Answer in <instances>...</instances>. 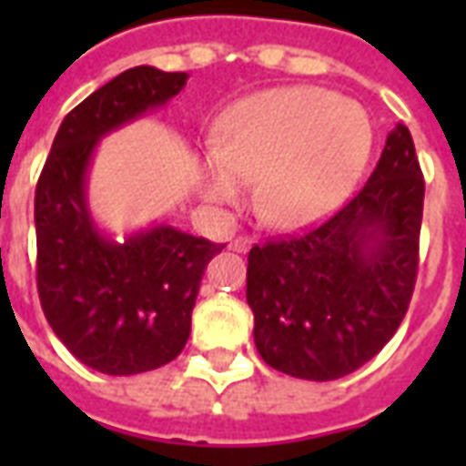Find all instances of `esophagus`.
<instances>
[{
    "label": "esophagus",
    "mask_w": 466,
    "mask_h": 466,
    "mask_svg": "<svg viewBox=\"0 0 466 466\" xmlns=\"http://www.w3.org/2000/svg\"><path fill=\"white\" fill-rule=\"evenodd\" d=\"M251 247H254V241L248 239V237H237V239L229 241V248H232V251H237V254H247Z\"/></svg>",
    "instance_id": "34e87169"
}]
</instances>
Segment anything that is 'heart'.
I'll list each match as a JSON object with an SVG mask.
<instances>
[{
	"mask_svg": "<svg viewBox=\"0 0 466 466\" xmlns=\"http://www.w3.org/2000/svg\"><path fill=\"white\" fill-rule=\"evenodd\" d=\"M375 130L368 113L336 91L298 84L258 91L227 113L205 149L200 188L215 205L254 208L276 229L324 219L360 181Z\"/></svg>",
	"mask_w": 466,
	"mask_h": 466,
	"instance_id": "heart-1",
	"label": "heart"
}]
</instances>
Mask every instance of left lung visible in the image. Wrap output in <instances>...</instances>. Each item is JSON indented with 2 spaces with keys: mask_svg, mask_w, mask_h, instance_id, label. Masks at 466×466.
<instances>
[{
  "mask_svg": "<svg viewBox=\"0 0 466 466\" xmlns=\"http://www.w3.org/2000/svg\"><path fill=\"white\" fill-rule=\"evenodd\" d=\"M423 193L411 133L399 123L365 188L331 219L248 251L254 343L270 368L329 382L382 350L411 302Z\"/></svg>",
  "mask_w": 466,
  "mask_h": 466,
  "instance_id": "left-lung-1",
  "label": "left lung"
}]
</instances>
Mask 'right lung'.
<instances>
[{"label": "right lung", "mask_w": 466, "mask_h": 466, "mask_svg": "<svg viewBox=\"0 0 466 466\" xmlns=\"http://www.w3.org/2000/svg\"><path fill=\"white\" fill-rule=\"evenodd\" d=\"M186 72L126 69L69 111L35 188L38 295L47 324L86 368L137 375L181 353L205 266L225 244L171 225L113 239L89 208V168L106 135L164 108Z\"/></svg>", "instance_id": "right-lung-1"}]
</instances>
